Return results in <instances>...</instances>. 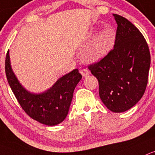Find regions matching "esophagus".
<instances>
[{
    "mask_svg": "<svg viewBox=\"0 0 155 155\" xmlns=\"http://www.w3.org/2000/svg\"><path fill=\"white\" fill-rule=\"evenodd\" d=\"M81 73L84 77H87L89 74V71L87 68H82V69H81Z\"/></svg>",
    "mask_w": 155,
    "mask_h": 155,
    "instance_id": "34e87169",
    "label": "esophagus"
}]
</instances>
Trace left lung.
<instances>
[{
  "label": "left lung",
  "instance_id": "left-lung-1",
  "mask_svg": "<svg viewBox=\"0 0 155 155\" xmlns=\"http://www.w3.org/2000/svg\"><path fill=\"white\" fill-rule=\"evenodd\" d=\"M113 15L117 24L114 46L88 68L98 79L102 102L110 110L122 113L143 97L148 84L151 55L141 32L124 17Z\"/></svg>",
  "mask_w": 155,
  "mask_h": 155
}]
</instances>
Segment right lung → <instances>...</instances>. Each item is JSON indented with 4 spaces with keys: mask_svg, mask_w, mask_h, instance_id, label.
Returning a JSON list of instances; mask_svg holds the SVG:
<instances>
[{
    "mask_svg": "<svg viewBox=\"0 0 155 155\" xmlns=\"http://www.w3.org/2000/svg\"><path fill=\"white\" fill-rule=\"evenodd\" d=\"M5 72L8 83L25 113L34 120L46 125L63 122L68 113L73 92L82 75L77 68L60 78L43 93L32 94L19 84L10 66L9 50L6 55Z\"/></svg>",
    "mask_w": 155,
    "mask_h": 155,
    "instance_id": "1",
    "label": "right lung"
}]
</instances>
